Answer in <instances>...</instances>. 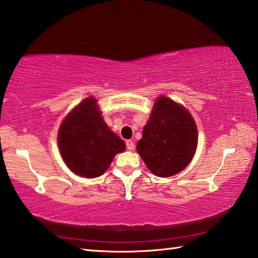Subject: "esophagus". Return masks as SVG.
<instances>
[{
  "instance_id": "esophagus-1",
  "label": "esophagus",
  "mask_w": 258,
  "mask_h": 258,
  "mask_svg": "<svg viewBox=\"0 0 258 258\" xmlns=\"http://www.w3.org/2000/svg\"><path fill=\"white\" fill-rule=\"evenodd\" d=\"M125 146H127V149L128 150H134L135 149V144H134V141L133 140H127L125 141Z\"/></svg>"
}]
</instances>
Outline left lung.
Segmentation results:
<instances>
[{"mask_svg": "<svg viewBox=\"0 0 258 258\" xmlns=\"http://www.w3.org/2000/svg\"><path fill=\"white\" fill-rule=\"evenodd\" d=\"M198 146V129L184 107L160 97L137 144V151L158 176H172L191 162Z\"/></svg>", "mask_w": 258, "mask_h": 258, "instance_id": "obj_1", "label": "left lung"}]
</instances>
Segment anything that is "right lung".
Masks as SVG:
<instances>
[{
  "instance_id": "add662e5",
  "label": "right lung",
  "mask_w": 258,
  "mask_h": 258,
  "mask_svg": "<svg viewBox=\"0 0 258 258\" xmlns=\"http://www.w3.org/2000/svg\"><path fill=\"white\" fill-rule=\"evenodd\" d=\"M58 146L67 167L84 177L101 175L125 149L123 140L104 121L93 97L83 100L61 122Z\"/></svg>"
}]
</instances>
